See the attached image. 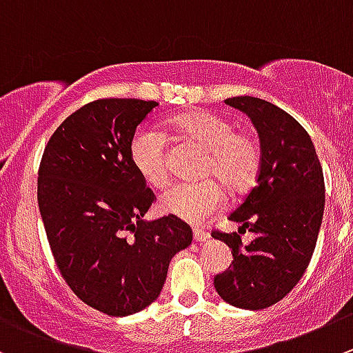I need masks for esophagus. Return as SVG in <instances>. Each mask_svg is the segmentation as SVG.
Segmentation results:
<instances>
[{
  "label": "esophagus",
  "mask_w": 353,
  "mask_h": 353,
  "mask_svg": "<svg viewBox=\"0 0 353 353\" xmlns=\"http://www.w3.org/2000/svg\"><path fill=\"white\" fill-rule=\"evenodd\" d=\"M208 239H210V232L203 229H194V241L196 243H206Z\"/></svg>",
  "instance_id": "1"
}]
</instances>
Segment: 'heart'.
Returning <instances> with one entry per match:
<instances>
[{"instance_id":"1","label":"heart","mask_w":353,"mask_h":353,"mask_svg":"<svg viewBox=\"0 0 353 353\" xmlns=\"http://www.w3.org/2000/svg\"><path fill=\"white\" fill-rule=\"evenodd\" d=\"M173 128L185 139L210 152L206 174H213L232 192L246 190L256 179L261 163V147L254 135L236 132L230 119L206 110H194L174 117ZM130 161L140 179L152 189H163L170 180L166 140L156 128H140L128 147ZM221 187L208 182H180L159 201L163 213L201 225L223 204Z\"/></svg>"}]
</instances>
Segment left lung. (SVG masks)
Masks as SVG:
<instances>
[{"label": "left lung", "mask_w": 353, "mask_h": 353, "mask_svg": "<svg viewBox=\"0 0 353 353\" xmlns=\"http://www.w3.org/2000/svg\"><path fill=\"white\" fill-rule=\"evenodd\" d=\"M225 103L254 124L261 163L256 185L229 216L256 237L243 246L237 234L213 232L234 256L214 277V290L232 307L261 310L283 300L310 263L324 213V176L312 139L286 110L254 97Z\"/></svg>", "instance_id": "obj_1"}]
</instances>
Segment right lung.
Returning a JSON list of instances; mask_svg holds the SVG:
<instances>
[{
    "instance_id": "obj_1",
    "label": "right lung",
    "mask_w": 353,
    "mask_h": 353,
    "mask_svg": "<svg viewBox=\"0 0 353 353\" xmlns=\"http://www.w3.org/2000/svg\"><path fill=\"white\" fill-rule=\"evenodd\" d=\"M154 107L137 99L86 103L57 128L39 164V213L57 267L79 300L112 317L149 307L171 258L192 243L180 218H143L154 194L128 147Z\"/></svg>"
}]
</instances>
